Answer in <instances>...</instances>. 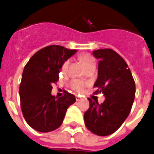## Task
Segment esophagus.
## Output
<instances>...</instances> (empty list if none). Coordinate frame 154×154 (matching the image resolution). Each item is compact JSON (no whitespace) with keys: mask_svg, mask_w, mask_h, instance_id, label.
I'll return each mask as SVG.
<instances>
[{"mask_svg":"<svg viewBox=\"0 0 154 154\" xmlns=\"http://www.w3.org/2000/svg\"><path fill=\"white\" fill-rule=\"evenodd\" d=\"M80 100H81V97H79L78 95H76V100H77V101H79Z\"/></svg>","mask_w":154,"mask_h":154,"instance_id":"1","label":"esophagus"}]
</instances>
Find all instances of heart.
Instances as JSON below:
<instances>
[{
  "instance_id": "1",
  "label": "heart",
  "mask_w": 154,
  "mask_h": 154,
  "mask_svg": "<svg viewBox=\"0 0 154 154\" xmlns=\"http://www.w3.org/2000/svg\"><path fill=\"white\" fill-rule=\"evenodd\" d=\"M80 60L81 62L82 63V64L84 65L85 68L88 67L89 65L91 64H93L94 63V59L92 58L91 55L89 54H83V55H81L80 56ZM68 64H69V60H66L65 62L63 63L62 65V69L63 72H66L67 69L68 68ZM86 86V83L82 82L81 80H77V79H75V80H72L70 82V86H71L72 89H73L74 91H81L84 87Z\"/></svg>"
}]
</instances>
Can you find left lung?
Here are the masks:
<instances>
[{"mask_svg":"<svg viewBox=\"0 0 154 154\" xmlns=\"http://www.w3.org/2000/svg\"><path fill=\"white\" fill-rule=\"evenodd\" d=\"M100 60L94 93H103L105 100L89 98L90 108L84 114L85 125L89 131L100 136L114 133L128 117L135 94V84L126 61L112 49L93 51Z\"/></svg>","mask_w":154,"mask_h":154,"instance_id":"obj_1","label":"left lung"}]
</instances>
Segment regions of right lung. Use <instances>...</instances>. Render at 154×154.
Instances as JSON below:
<instances>
[{"mask_svg": "<svg viewBox=\"0 0 154 154\" xmlns=\"http://www.w3.org/2000/svg\"><path fill=\"white\" fill-rule=\"evenodd\" d=\"M76 52L61 45H49L36 52L25 65L19 86L20 105L27 123L37 131L59 128L68 108L76 101L68 91L60 98L51 94L63 63Z\"/></svg>", "mask_w": 154, "mask_h": 154, "instance_id": "add662e5", "label": "right lung"}]
</instances>
